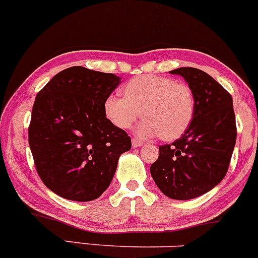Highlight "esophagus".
<instances>
[{
	"label": "esophagus",
	"mask_w": 258,
	"mask_h": 258,
	"mask_svg": "<svg viewBox=\"0 0 258 258\" xmlns=\"http://www.w3.org/2000/svg\"><path fill=\"white\" fill-rule=\"evenodd\" d=\"M132 145H133V147H139V146H141V145H143V141H140V140H138V139H133L132 140Z\"/></svg>",
	"instance_id": "1"
}]
</instances>
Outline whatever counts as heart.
Masks as SVG:
<instances>
[{"instance_id": "heart-1", "label": "heart", "mask_w": 258, "mask_h": 258, "mask_svg": "<svg viewBox=\"0 0 258 258\" xmlns=\"http://www.w3.org/2000/svg\"><path fill=\"white\" fill-rule=\"evenodd\" d=\"M124 96L111 94L103 101L106 118L119 129H128L139 115L138 134L143 138L160 135L166 141L175 140L186 132L194 119L196 100L184 83L160 75H140L123 88Z\"/></svg>"}]
</instances>
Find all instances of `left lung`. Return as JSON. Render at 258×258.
<instances>
[{
	"mask_svg": "<svg viewBox=\"0 0 258 258\" xmlns=\"http://www.w3.org/2000/svg\"><path fill=\"white\" fill-rule=\"evenodd\" d=\"M195 95L189 128L170 145L160 146L150 172L158 189L174 200L199 198L212 190L228 172L236 141L233 98L211 75L191 67L174 69Z\"/></svg>",
	"mask_w": 258,
	"mask_h": 258,
	"instance_id": "8db88e82",
	"label": "left lung"
}]
</instances>
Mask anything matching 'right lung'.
Returning a JSON list of instances; mask_svg holds the SVG:
<instances>
[{"instance_id": "add662e5", "label": "right lung", "mask_w": 258, "mask_h": 258, "mask_svg": "<svg viewBox=\"0 0 258 258\" xmlns=\"http://www.w3.org/2000/svg\"><path fill=\"white\" fill-rule=\"evenodd\" d=\"M121 78L71 67L36 95L29 145L37 174L54 194L72 201L100 198L111 184L132 140L106 118L103 101Z\"/></svg>"}]
</instances>
